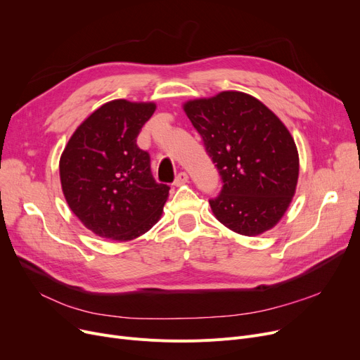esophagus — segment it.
<instances>
[{"label":"esophagus","instance_id":"1","mask_svg":"<svg viewBox=\"0 0 360 360\" xmlns=\"http://www.w3.org/2000/svg\"><path fill=\"white\" fill-rule=\"evenodd\" d=\"M187 181H189V176H187L186 173H180L177 177H176V180H174V186H183V184H186Z\"/></svg>","mask_w":360,"mask_h":360}]
</instances>
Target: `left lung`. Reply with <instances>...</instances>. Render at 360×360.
Returning <instances> with one entry per match:
<instances>
[{
  "instance_id": "1",
  "label": "left lung",
  "mask_w": 360,
  "mask_h": 360,
  "mask_svg": "<svg viewBox=\"0 0 360 360\" xmlns=\"http://www.w3.org/2000/svg\"><path fill=\"white\" fill-rule=\"evenodd\" d=\"M183 110L224 183L210 200L215 218L249 237L276 227L299 179V152L285 124L258 98L238 91L189 99Z\"/></svg>"
}]
</instances>
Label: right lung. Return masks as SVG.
<instances>
[{"mask_svg": "<svg viewBox=\"0 0 360 360\" xmlns=\"http://www.w3.org/2000/svg\"><path fill=\"white\" fill-rule=\"evenodd\" d=\"M155 102L114 99L75 130L60 157L68 208L94 234L129 242L160 221L169 187L150 173L149 153L136 138L155 112Z\"/></svg>", "mask_w": 360, "mask_h": 360, "instance_id": "1", "label": "right lung"}]
</instances>
